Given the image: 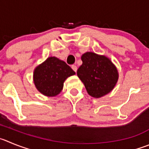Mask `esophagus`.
I'll list each match as a JSON object with an SVG mask.
<instances>
[{
  "instance_id": "obj_1",
  "label": "esophagus",
  "mask_w": 149,
  "mask_h": 149,
  "mask_svg": "<svg viewBox=\"0 0 149 149\" xmlns=\"http://www.w3.org/2000/svg\"><path fill=\"white\" fill-rule=\"evenodd\" d=\"M71 68H72V69H73V70H74L75 72L77 71V67H76V65H72V66H71Z\"/></svg>"
}]
</instances>
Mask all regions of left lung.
I'll return each mask as SVG.
<instances>
[{
  "label": "left lung",
  "mask_w": 149,
  "mask_h": 149,
  "mask_svg": "<svg viewBox=\"0 0 149 149\" xmlns=\"http://www.w3.org/2000/svg\"><path fill=\"white\" fill-rule=\"evenodd\" d=\"M82 65L77 70V76L84 84L87 93L98 98L109 93L116 85L119 73L109 58L93 52L81 56Z\"/></svg>",
  "instance_id": "1"
}]
</instances>
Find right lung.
I'll use <instances>...</instances> for the list:
<instances>
[{
	"label": "right lung",
	"mask_w": 149,
	"mask_h": 149,
	"mask_svg": "<svg viewBox=\"0 0 149 149\" xmlns=\"http://www.w3.org/2000/svg\"><path fill=\"white\" fill-rule=\"evenodd\" d=\"M75 74L76 73L64 61L56 56H50L36 67L33 81L40 93L54 97L60 93L65 80Z\"/></svg>",
	"instance_id": "right-lung-1"
}]
</instances>
